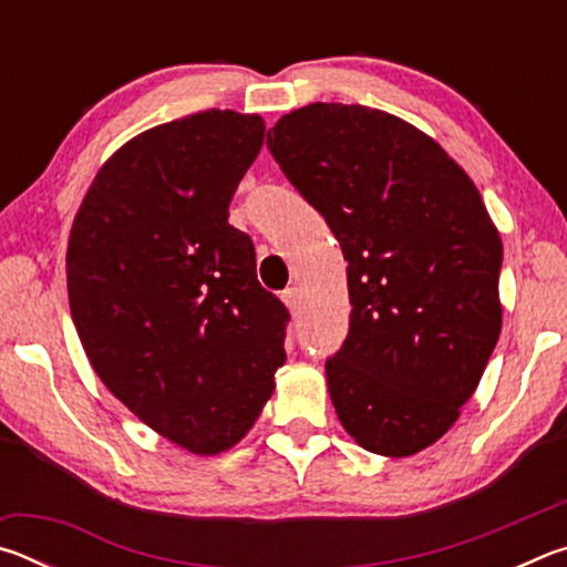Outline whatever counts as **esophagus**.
I'll return each mask as SVG.
<instances>
[{
	"label": "esophagus",
	"mask_w": 567,
	"mask_h": 567,
	"mask_svg": "<svg viewBox=\"0 0 567 567\" xmlns=\"http://www.w3.org/2000/svg\"><path fill=\"white\" fill-rule=\"evenodd\" d=\"M282 302L287 305V310L290 312H297V307H300V290L297 287H287V290H282Z\"/></svg>",
	"instance_id": "obj_1"
}]
</instances>
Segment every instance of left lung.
<instances>
[{"instance_id": "obj_1", "label": "left lung", "mask_w": 567, "mask_h": 567, "mask_svg": "<svg viewBox=\"0 0 567 567\" xmlns=\"http://www.w3.org/2000/svg\"><path fill=\"white\" fill-rule=\"evenodd\" d=\"M267 150L338 237L350 332L324 362L360 447L415 455L473 395L495 342L503 243L473 179L433 137L362 104L315 102Z\"/></svg>"}]
</instances>
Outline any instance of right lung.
Here are the masks:
<instances>
[{"mask_svg": "<svg viewBox=\"0 0 567 567\" xmlns=\"http://www.w3.org/2000/svg\"><path fill=\"white\" fill-rule=\"evenodd\" d=\"M260 114L207 110L137 134L104 162L66 247L70 312L122 405L195 455L237 445L285 364L287 307L227 223L260 155Z\"/></svg>", "mask_w": 567, "mask_h": 567, "instance_id": "right-lung-1", "label": "right lung"}]
</instances>
